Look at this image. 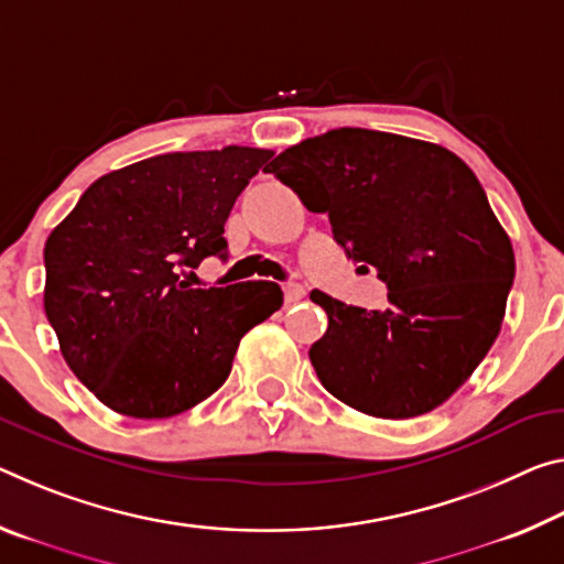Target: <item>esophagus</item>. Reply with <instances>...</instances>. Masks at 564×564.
<instances>
[{"label": "esophagus", "instance_id": "1", "mask_svg": "<svg viewBox=\"0 0 564 564\" xmlns=\"http://www.w3.org/2000/svg\"><path fill=\"white\" fill-rule=\"evenodd\" d=\"M283 296H285V303H296V301L306 296V289H303L301 283H285L283 285Z\"/></svg>", "mask_w": 564, "mask_h": 564}]
</instances>
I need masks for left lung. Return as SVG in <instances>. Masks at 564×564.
I'll return each mask as SVG.
<instances>
[{
	"instance_id": "1",
	"label": "left lung",
	"mask_w": 564,
	"mask_h": 564,
	"mask_svg": "<svg viewBox=\"0 0 564 564\" xmlns=\"http://www.w3.org/2000/svg\"><path fill=\"white\" fill-rule=\"evenodd\" d=\"M265 173L326 213L346 256L389 289L383 311L311 291L328 316L308 351L321 383L379 419L444 404L495 344L514 281L512 243L477 175L434 142L364 128L303 140Z\"/></svg>"
}]
</instances>
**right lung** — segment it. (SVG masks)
Returning a JSON list of instances; mask_svg holds the SVG:
<instances>
[{"label":"right lung","instance_id":"add662e5","mask_svg":"<svg viewBox=\"0 0 564 564\" xmlns=\"http://www.w3.org/2000/svg\"><path fill=\"white\" fill-rule=\"evenodd\" d=\"M271 150L155 155L102 175L44 243V314L75 377L105 406L165 419L228 379L240 338L281 308L271 281L191 289L228 256L223 226Z\"/></svg>","mask_w":564,"mask_h":564}]
</instances>
